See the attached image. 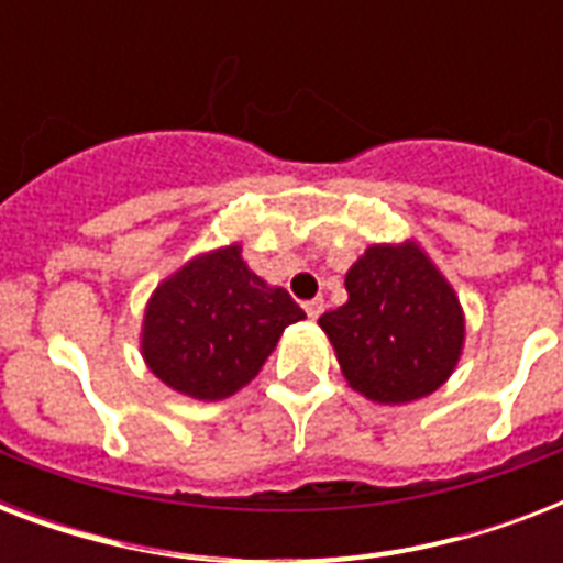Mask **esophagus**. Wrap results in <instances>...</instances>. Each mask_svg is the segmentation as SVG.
Masks as SVG:
<instances>
[{"instance_id": "obj_1", "label": "esophagus", "mask_w": 563, "mask_h": 563, "mask_svg": "<svg viewBox=\"0 0 563 563\" xmlns=\"http://www.w3.org/2000/svg\"><path fill=\"white\" fill-rule=\"evenodd\" d=\"M303 309H307V316L312 318V321H316V318L321 316V312H324V300H321V298L309 300V303H303Z\"/></svg>"}]
</instances>
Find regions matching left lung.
Here are the masks:
<instances>
[{
	"label": "left lung",
	"mask_w": 563,
	"mask_h": 563,
	"mask_svg": "<svg viewBox=\"0 0 563 563\" xmlns=\"http://www.w3.org/2000/svg\"><path fill=\"white\" fill-rule=\"evenodd\" d=\"M347 303L318 318L353 391L383 406L438 391L464 351L462 300L418 239L376 242L344 274Z\"/></svg>",
	"instance_id": "left-lung-1"
}]
</instances>
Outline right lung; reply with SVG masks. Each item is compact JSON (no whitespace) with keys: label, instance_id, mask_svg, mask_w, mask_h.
<instances>
[{"label":"right lung","instance_id":"1","mask_svg":"<svg viewBox=\"0 0 563 563\" xmlns=\"http://www.w3.org/2000/svg\"><path fill=\"white\" fill-rule=\"evenodd\" d=\"M307 312L242 260V245L201 251L145 300L140 353L172 391L212 402L245 388L283 330Z\"/></svg>","mask_w":563,"mask_h":563}]
</instances>
